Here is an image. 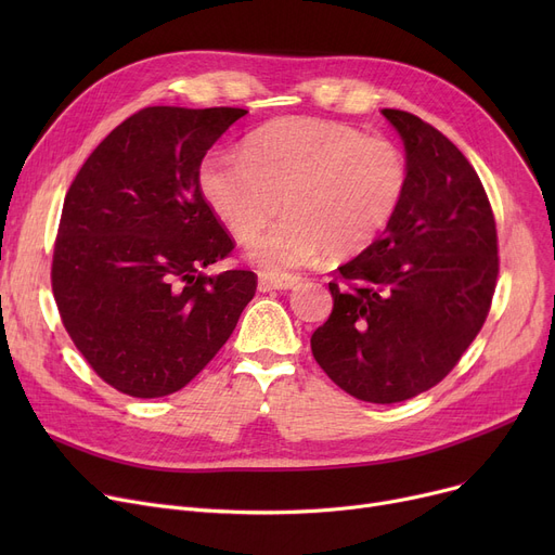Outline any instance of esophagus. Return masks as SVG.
Here are the masks:
<instances>
[{
  "label": "esophagus",
  "mask_w": 555,
  "mask_h": 555,
  "mask_svg": "<svg viewBox=\"0 0 555 555\" xmlns=\"http://www.w3.org/2000/svg\"><path fill=\"white\" fill-rule=\"evenodd\" d=\"M301 276L297 274H260L258 276V289L268 293V289H293L297 287Z\"/></svg>",
  "instance_id": "obj_1"
}]
</instances>
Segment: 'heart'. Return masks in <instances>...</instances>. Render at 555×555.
Returning <instances> with one entry per match:
<instances>
[{
	"label": "heart",
	"instance_id": "heart-1",
	"mask_svg": "<svg viewBox=\"0 0 555 555\" xmlns=\"http://www.w3.org/2000/svg\"><path fill=\"white\" fill-rule=\"evenodd\" d=\"M197 184L214 216L236 241H249L279 211L285 218L254 238L249 260L281 274L322 256L369 249L398 216L410 168L389 139L293 116L247 137L243 159L211 151Z\"/></svg>",
	"mask_w": 555,
	"mask_h": 555
}]
</instances>
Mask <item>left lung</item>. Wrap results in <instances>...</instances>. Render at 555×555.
<instances>
[{"label":"left lung","mask_w":555,"mask_h":555,"mask_svg":"<svg viewBox=\"0 0 555 555\" xmlns=\"http://www.w3.org/2000/svg\"><path fill=\"white\" fill-rule=\"evenodd\" d=\"M410 184L389 229L339 268L317 364L358 400L391 404L443 377L481 331L498 283V229L479 175L418 116L383 109Z\"/></svg>","instance_id":"1"}]
</instances>
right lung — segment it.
Masks as SVG:
<instances>
[{
	"instance_id": "add662e5",
	"label": "right lung",
	"mask_w": 555,
	"mask_h": 555,
	"mask_svg": "<svg viewBox=\"0 0 555 555\" xmlns=\"http://www.w3.org/2000/svg\"><path fill=\"white\" fill-rule=\"evenodd\" d=\"M241 107H145L116 126L72 182L51 285L76 348L134 398L180 391L256 293V274H204L233 243L197 184Z\"/></svg>"
}]
</instances>
